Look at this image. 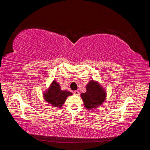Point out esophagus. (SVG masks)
<instances>
[{
	"instance_id": "obj_1",
	"label": "esophagus",
	"mask_w": 150,
	"mask_h": 150,
	"mask_svg": "<svg viewBox=\"0 0 150 150\" xmlns=\"http://www.w3.org/2000/svg\"><path fill=\"white\" fill-rule=\"evenodd\" d=\"M73 93H74V94H75V95H79V92L78 91V90H76V91H74Z\"/></svg>"
}]
</instances>
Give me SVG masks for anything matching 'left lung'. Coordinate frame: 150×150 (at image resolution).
<instances>
[{
  "mask_svg": "<svg viewBox=\"0 0 150 150\" xmlns=\"http://www.w3.org/2000/svg\"><path fill=\"white\" fill-rule=\"evenodd\" d=\"M86 88V93L81 94L86 110L99 108L105 101L106 91L98 81L94 80H91Z\"/></svg>",
  "mask_w": 150,
  "mask_h": 150,
  "instance_id": "obj_1",
  "label": "left lung"
}]
</instances>
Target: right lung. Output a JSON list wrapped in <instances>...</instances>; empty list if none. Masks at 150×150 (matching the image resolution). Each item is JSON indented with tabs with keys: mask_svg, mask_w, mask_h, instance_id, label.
Returning a JSON list of instances; mask_svg holds the SVG:
<instances>
[{
	"mask_svg": "<svg viewBox=\"0 0 150 150\" xmlns=\"http://www.w3.org/2000/svg\"><path fill=\"white\" fill-rule=\"evenodd\" d=\"M72 93L67 90H61L59 84L54 80L46 92L43 93L44 100L54 107L61 108L68 96Z\"/></svg>",
	"mask_w": 150,
	"mask_h": 150,
	"instance_id": "obj_1",
	"label": "right lung"
}]
</instances>
